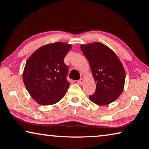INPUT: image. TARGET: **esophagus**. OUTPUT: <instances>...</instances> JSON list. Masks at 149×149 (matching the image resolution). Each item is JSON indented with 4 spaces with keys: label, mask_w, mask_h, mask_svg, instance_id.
Here are the masks:
<instances>
[{
    "label": "esophagus",
    "mask_w": 149,
    "mask_h": 149,
    "mask_svg": "<svg viewBox=\"0 0 149 149\" xmlns=\"http://www.w3.org/2000/svg\"><path fill=\"white\" fill-rule=\"evenodd\" d=\"M77 83H78L79 84L82 85L84 83V79H80L79 80L77 81Z\"/></svg>",
    "instance_id": "obj_1"
}]
</instances>
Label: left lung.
Instances as JSON below:
<instances>
[{
  "label": "left lung",
  "mask_w": 149,
  "mask_h": 149,
  "mask_svg": "<svg viewBox=\"0 0 149 149\" xmlns=\"http://www.w3.org/2000/svg\"><path fill=\"white\" fill-rule=\"evenodd\" d=\"M91 68L96 90L90 99L99 106L113 102L122 93L125 72L122 62L108 47L100 42L81 45Z\"/></svg>",
  "instance_id": "obj_1"
}]
</instances>
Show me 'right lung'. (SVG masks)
<instances>
[{
  "instance_id": "obj_1",
  "label": "right lung",
  "mask_w": 149,
  "mask_h": 149,
  "mask_svg": "<svg viewBox=\"0 0 149 149\" xmlns=\"http://www.w3.org/2000/svg\"><path fill=\"white\" fill-rule=\"evenodd\" d=\"M72 45L56 42L37 49L27 60L23 81L27 90L36 102L52 105L61 100L69 88L66 80L68 68L64 63Z\"/></svg>"
}]
</instances>
